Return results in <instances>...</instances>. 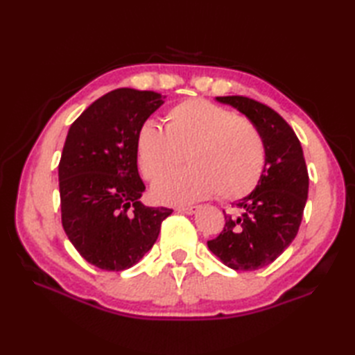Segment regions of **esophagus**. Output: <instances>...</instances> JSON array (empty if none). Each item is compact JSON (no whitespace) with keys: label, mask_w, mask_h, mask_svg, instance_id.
Returning <instances> with one entry per match:
<instances>
[{"label":"esophagus","mask_w":355,"mask_h":355,"mask_svg":"<svg viewBox=\"0 0 355 355\" xmlns=\"http://www.w3.org/2000/svg\"><path fill=\"white\" fill-rule=\"evenodd\" d=\"M200 207L198 206H183V207H178L177 210L178 212H182V214H187V215H192V214H195L197 212Z\"/></svg>","instance_id":"obj_1"}]
</instances>
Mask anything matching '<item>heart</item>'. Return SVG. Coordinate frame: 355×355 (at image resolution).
I'll list each match as a JSON object with an SVG mask.
<instances>
[{
	"label": "heart",
	"mask_w": 355,
	"mask_h": 355,
	"mask_svg": "<svg viewBox=\"0 0 355 355\" xmlns=\"http://www.w3.org/2000/svg\"><path fill=\"white\" fill-rule=\"evenodd\" d=\"M143 177L155 182L182 162L191 168L154 186V197L168 205H183L210 197L223 200L250 193L266 169L267 148L250 119L206 99H187L166 112L164 131L153 122L143 125L135 140Z\"/></svg>",
	"instance_id": "1"
}]
</instances>
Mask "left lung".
<instances>
[{
	"mask_svg": "<svg viewBox=\"0 0 355 355\" xmlns=\"http://www.w3.org/2000/svg\"><path fill=\"white\" fill-rule=\"evenodd\" d=\"M259 128L267 162L258 186L235 202L239 216L224 212V229L207 241L210 252L236 271L268 266L296 238L308 198V171L297 135L267 105L244 96L216 97Z\"/></svg>",
	"mask_w": 355,
	"mask_h": 355,
	"instance_id": "obj_1",
	"label": "left lung"
}]
</instances>
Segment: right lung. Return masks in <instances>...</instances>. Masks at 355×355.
Masks as SVG:
<instances>
[{
  "label": "right lung",
  "mask_w": 355,
  "mask_h": 355,
  "mask_svg": "<svg viewBox=\"0 0 355 355\" xmlns=\"http://www.w3.org/2000/svg\"><path fill=\"white\" fill-rule=\"evenodd\" d=\"M164 96L117 88L99 97L71 123L59 162L62 227L92 266L122 271L153 248L168 207L140 202L139 130Z\"/></svg>",
  "instance_id": "add662e5"
}]
</instances>
